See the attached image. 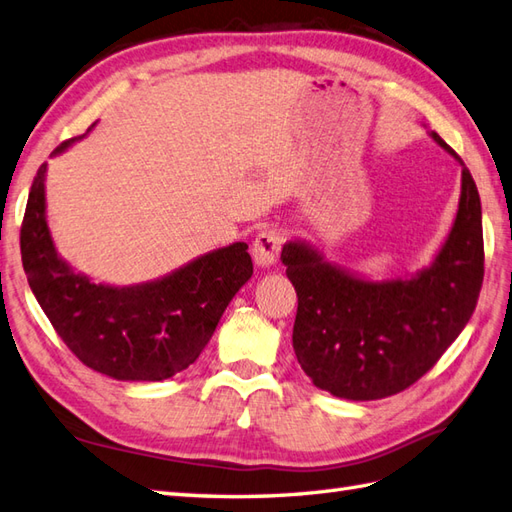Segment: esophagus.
I'll use <instances>...</instances> for the list:
<instances>
[{
	"label": "esophagus",
	"instance_id": "34e87169",
	"mask_svg": "<svg viewBox=\"0 0 512 512\" xmlns=\"http://www.w3.org/2000/svg\"><path fill=\"white\" fill-rule=\"evenodd\" d=\"M280 245H282V238L278 230H263L252 245V256H254V263L258 267H271L278 260L280 254Z\"/></svg>",
	"mask_w": 512,
	"mask_h": 512
}]
</instances>
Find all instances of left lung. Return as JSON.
Wrapping results in <instances>:
<instances>
[{
  "label": "left lung",
  "instance_id": "1",
  "mask_svg": "<svg viewBox=\"0 0 512 512\" xmlns=\"http://www.w3.org/2000/svg\"><path fill=\"white\" fill-rule=\"evenodd\" d=\"M462 168L460 201L434 260L416 274L372 280L331 263L317 245L291 238L280 260L298 293L293 350L320 390L348 401L403 392L434 368L464 331L484 278L482 203L458 153L429 131Z\"/></svg>",
  "mask_w": 512,
  "mask_h": 512
}]
</instances>
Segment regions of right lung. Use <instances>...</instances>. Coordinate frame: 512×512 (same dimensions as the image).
I'll list each match as a JSON object with an SVG mask.
<instances>
[{"instance_id": "1", "label": "right lung", "mask_w": 512, "mask_h": 512, "mask_svg": "<svg viewBox=\"0 0 512 512\" xmlns=\"http://www.w3.org/2000/svg\"><path fill=\"white\" fill-rule=\"evenodd\" d=\"M85 135L56 146L52 157ZM45 177L48 164H41L21 225V263L54 331L87 368L111 379L164 381L186 370L254 274L247 243L212 249L138 285L94 282L56 252L45 212Z\"/></svg>"}]
</instances>
